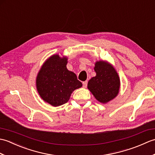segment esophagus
Segmentation results:
<instances>
[{
	"instance_id": "obj_1",
	"label": "esophagus",
	"mask_w": 155,
	"mask_h": 155,
	"mask_svg": "<svg viewBox=\"0 0 155 155\" xmlns=\"http://www.w3.org/2000/svg\"><path fill=\"white\" fill-rule=\"evenodd\" d=\"M87 84H88V81H84L83 83V87L86 88L87 87Z\"/></svg>"
}]
</instances>
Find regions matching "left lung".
Returning a JSON list of instances; mask_svg holds the SVG:
<instances>
[{"instance_id": "8db88e82", "label": "left lung", "mask_w": 155, "mask_h": 155, "mask_svg": "<svg viewBox=\"0 0 155 155\" xmlns=\"http://www.w3.org/2000/svg\"><path fill=\"white\" fill-rule=\"evenodd\" d=\"M96 77L88 81V88L102 103H107L117 97L120 88V79L113 66L104 61L95 64Z\"/></svg>"}]
</instances>
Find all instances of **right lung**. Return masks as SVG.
<instances>
[{
    "label": "right lung",
    "mask_w": 155,
    "mask_h": 155,
    "mask_svg": "<svg viewBox=\"0 0 155 155\" xmlns=\"http://www.w3.org/2000/svg\"><path fill=\"white\" fill-rule=\"evenodd\" d=\"M67 58L52 56L42 65L37 78V88L41 97L52 106L63 104L71 93L83 84L77 75L67 68Z\"/></svg>",
    "instance_id": "add662e5"
}]
</instances>
